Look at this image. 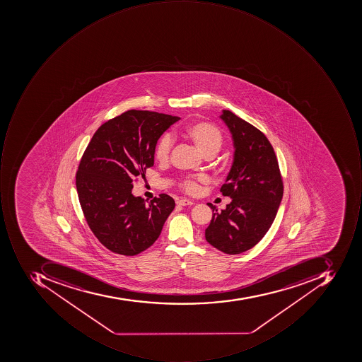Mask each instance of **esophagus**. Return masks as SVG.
<instances>
[{
    "label": "esophagus",
    "mask_w": 362,
    "mask_h": 362,
    "mask_svg": "<svg viewBox=\"0 0 362 362\" xmlns=\"http://www.w3.org/2000/svg\"><path fill=\"white\" fill-rule=\"evenodd\" d=\"M178 206H192L194 204V201L188 200V199H180V200L177 201Z\"/></svg>",
    "instance_id": "34e87169"
}]
</instances>
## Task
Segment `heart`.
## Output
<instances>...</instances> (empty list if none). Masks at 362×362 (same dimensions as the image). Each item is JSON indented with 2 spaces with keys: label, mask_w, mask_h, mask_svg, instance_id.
<instances>
[{
  "label": "heart",
  "mask_w": 362,
  "mask_h": 362,
  "mask_svg": "<svg viewBox=\"0 0 362 362\" xmlns=\"http://www.w3.org/2000/svg\"><path fill=\"white\" fill-rule=\"evenodd\" d=\"M182 135L194 142L206 156H213L218 153L224 144L222 130L209 122L199 121L187 125L182 130ZM172 147L173 139L170 134H163L154 146V158L158 162L168 161ZM206 182L208 177L204 175L187 176L180 180V188L186 194H196L200 190L201 182Z\"/></svg>",
  "instance_id": "obj_1"
}]
</instances>
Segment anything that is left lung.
Wrapping results in <instances>:
<instances>
[{
	"mask_svg": "<svg viewBox=\"0 0 362 362\" xmlns=\"http://www.w3.org/2000/svg\"><path fill=\"white\" fill-rule=\"evenodd\" d=\"M223 121L234 140L235 156L223 196L232 202L218 212L206 229L209 244L227 255H238L255 247L272 225L283 198L284 185L272 144L258 128L230 111Z\"/></svg>",
	"mask_w": 362,
	"mask_h": 362,
	"instance_id": "left-lung-1",
	"label": "left lung"
}]
</instances>
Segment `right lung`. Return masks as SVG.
Instances as JSON below:
<instances>
[{
    "label": "right lung",
    "instance_id": "obj_1",
    "mask_svg": "<svg viewBox=\"0 0 362 362\" xmlns=\"http://www.w3.org/2000/svg\"><path fill=\"white\" fill-rule=\"evenodd\" d=\"M178 116L129 110L102 124L86 148L76 188L88 226L105 248L136 255L158 238L175 201L166 194L146 202L134 180L153 166L154 146Z\"/></svg>",
    "mask_w": 362,
    "mask_h": 362
}]
</instances>
